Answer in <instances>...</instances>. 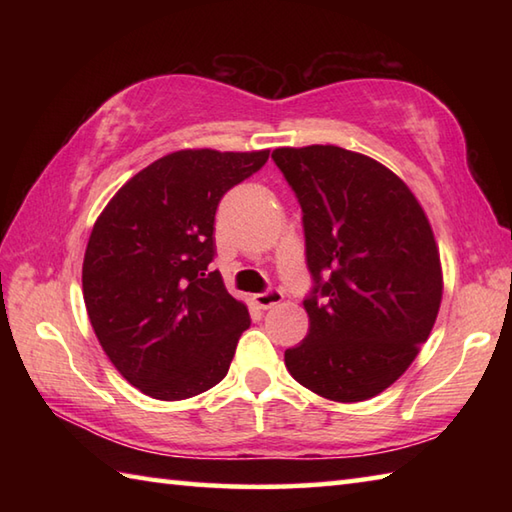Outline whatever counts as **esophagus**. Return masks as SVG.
Returning <instances> with one entry per match:
<instances>
[{"instance_id":"esophagus-1","label":"esophagus","mask_w":512,"mask_h":512,"mask_svg":"<svg viewBox=\"0 0 512 512\" xmlns=\"http://www.w3.org/2000/svg\"><path fill=\"white\" fill-rule=\"evenodd\" d=\"M253 301H255L257 308L268 310V308H273V306H277V303L284 301V292L277 290V288H270L266 292H259V295H255Z\"/></svg>"}]
</instances>
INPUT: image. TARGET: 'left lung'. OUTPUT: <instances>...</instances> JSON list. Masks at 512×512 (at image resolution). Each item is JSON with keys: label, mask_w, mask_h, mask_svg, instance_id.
Segmentation results:
<instances>
[{"label": "left lung", "mask_w": 512, "mask_h": 512, "mask_svg": "<svg viewBox=\"0 0 512 512\" xmlns=\"http://www.w3.org/2000/svg\"><path fill=\"white\" fill-rule=\"evenodd\" d=\"M303 213L314 279L310 330L284 361L336 402L378 396L429 339L442 301L440 253L416 195L374 158L334 145L279 147Z\"/></svg>", "instance_id": "1"}]
</instances>
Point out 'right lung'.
<instances>
[{
    "label": "right lung",
    "instance_id": "obj_1",
    "mask_svg": "<svg viewBox=\"0 0 512 512\" xmlns=\"http://www.w3.org/2000/svg\"><path fill=\"white\" fill-rule=\"evenodd\" d=\"M268 154L173 151L127 180L94 222L85 308L107 358L143 394L198 396L231 367L250 317L222 275L209 273L215 211Z\"/></svg>",
    "mask_w": 512,
    "mask_h": 512
}]
</instances>
